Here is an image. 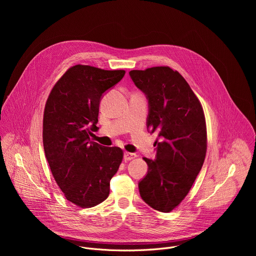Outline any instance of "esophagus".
I'll return each mask as SVG.
<instances>
[{"label":"esophagus","mask_w":256,"mask_h":256,"mask_svg":"<svg viewBox=\"0 0 256 256\" xmlns=\"http://www.w3.org/2000/svg\"><path fill=\"white\" fill-rule=\"evenodd\" d=\"M136 157V155L134 153H130V152H124V159L126 161H130V160H132Z\"/></svg>","instance_id":"esophagus-1"}]
</instances>
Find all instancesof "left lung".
Wrapping results in <instances>:
<instances>
[{
    "instance_id": "1",
    "label": "left lung",
    "mask_w": 256,
    "mask_h": 256,
    "mask_svg": "<svg viewBox=\"0 0 256 256\" xmlns=\"http://www.w3.org/2000/svg\"><path fill=\"white\" fill-rule=\"evenodd\" d=\"M128 74L148 100L147 128L158 134L156 159L144 158L148 172L138 182L140 194L151 208L168 212L186 196L202 167L206 152L204 110L184 78L169 66Z\"/></svg>"
}]
</instances>
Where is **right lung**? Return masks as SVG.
<instances>
[{"label":"right lung","mask_w":256,"mask_h":256,"mask_svg":"<svg viewBox=\"0 0 256 256\" xmlns=\"http://www.w3.org/2000/svg\"><path fill=\"white\" fill-rule=\"evenodd\" d=\"M124 70H105L77 64L52 88L44 108V148L66 198L81 208L105 200L110 179L122 161V150L90 140L97 130L103 93L124 76Z\"/></svg>","instance_id":"1"}]
</instances>
